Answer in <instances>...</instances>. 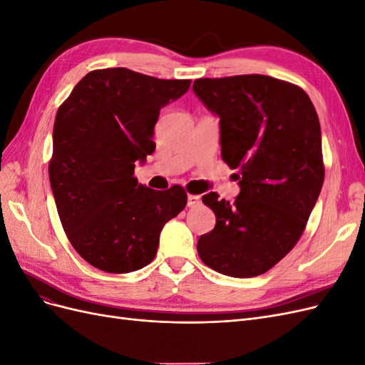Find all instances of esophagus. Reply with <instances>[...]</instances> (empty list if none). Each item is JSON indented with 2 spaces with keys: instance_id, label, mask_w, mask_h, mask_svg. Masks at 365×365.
I'll return each mask as SVG.
<instances>
[{
  "instance_id": "1",
  "label": "esophagus",
  "mask_w": 365,
  "mask_h": 365,
  "mask_svg": "<svg viewBox=\"0 0 365 365\" xmlns=\"http://www.w3.org/2000/svg\"><path fill=\"white\" fill-rule=\"evenodd\" d=\"M200 202H201L200 195H192V193L187 195V205L189 207H196V205H200Z\"/></svg>"
}]
</instances>
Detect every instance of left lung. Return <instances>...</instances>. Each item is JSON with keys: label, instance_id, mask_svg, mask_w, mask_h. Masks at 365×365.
I'll list each match as a JSON object with an SVG mask.
<instances>
[{"label": "left lung", "instance_id": "left-lung-1", "mask_svg": "<svg viewBox=\"0 0 365 365\" xmlns=\"http://www.w3.org/2000/svg\"><path fill=\"white\" fill-rule=\"evenodd\" d=\"M193 91L220 120V155L237 169L235 202L202 196L216 225L197 254L230 277L271 269L302 237L322 192V128L300 86L263 74L196 79Z\"/></svg>", "mask_w": 365, "mask_h": 365}]
</instances>
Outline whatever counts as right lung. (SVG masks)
<instances>
[{
    "label": "right lung",
    "mask_w": 365,
    "mask_h": 365,
    "mask_svg": "<svg viewBox=\"0 0 365 365\" xmlns=\"http://www.w3.org/2000/svg\"><path fill=\"white\" fill-rule=\"evenodd\" d=\"M192 81H165L128 68L88 73L56 114L50 184L62 227L94 268L125 274L155 257L164 224L182 212V187L138 184L135 163L155 150L160 109Z\"/></svg>",
    "instance_id": "1"
}]
</instances>
